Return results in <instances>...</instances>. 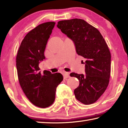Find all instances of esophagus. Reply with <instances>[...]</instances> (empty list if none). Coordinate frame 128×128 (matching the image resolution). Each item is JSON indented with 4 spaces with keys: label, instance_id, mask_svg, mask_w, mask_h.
I'll use <instances>...</instances> for the list:
<instances>
[{
    "label": "esophagus",
    "instance_id": "esophagus-1",
    "mask_svg": "<svg viewBox=\"0 0 128 128\" xmlns=\"http://www.w3.org/2000/svg\"><path fill=\"white\" fill-rule=\"evenodd\" d=\"M63 76H64V79H66V78H68L69 77V74L68 72H64L63 73Z\"/></svg>",
    "mask_w": 128,
    "mask_h": 128
}]
</instances>
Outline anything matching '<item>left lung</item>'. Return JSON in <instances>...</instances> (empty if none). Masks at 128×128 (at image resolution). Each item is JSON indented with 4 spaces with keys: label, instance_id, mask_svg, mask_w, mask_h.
Instances as JSON below:
<instances>
[{
    "label": "left lung",
    "instance_id": "left-lung-1",
    "mask_svg": "<svg viewBox=\"0 0 128 128\" xmlns=\"http://www.w3.org/2000/svg\"><path fill=\"white\" fill-rule=\"evenodd\" d=\"M56 26L73 42L77 54L86 59V74H70L79 80L74 92L76 99L86 105L94 103L109 84L111 55L108 46L98 30L83 19L61 20Z\"/></svg>",
    "mask_w": 128,
    "mask_h": 128
}]
</instances>
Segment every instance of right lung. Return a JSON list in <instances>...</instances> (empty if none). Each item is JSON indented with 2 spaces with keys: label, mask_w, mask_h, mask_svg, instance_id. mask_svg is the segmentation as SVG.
<instances>
[{
  "label": "right lung",
  "mask_w": 128,
  "mask_h": 128,
  "mask_svg": "<svg viewBox=\"0 0 128 128\" xmlns=\"http://www.w3.org/2000/svg\"><path fill=\"white\" fill-rule=\"evenodd\" d=\"M55 24L53 22H44L30 31L22 40L16 58L22 91L32 104L42 108L53 104L56 87L63 80L59 72H39V64L46 59L44 51Z\"/></svg>",
  "instance_id": "add662e5"
}]
</instances>
